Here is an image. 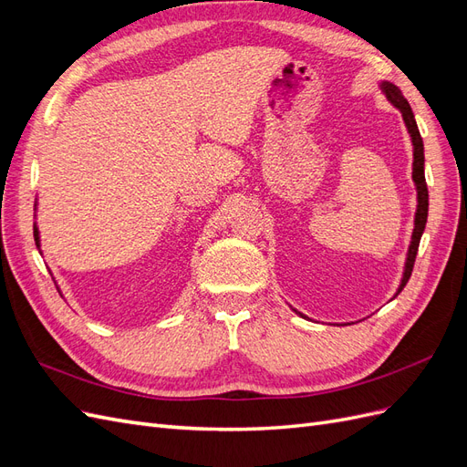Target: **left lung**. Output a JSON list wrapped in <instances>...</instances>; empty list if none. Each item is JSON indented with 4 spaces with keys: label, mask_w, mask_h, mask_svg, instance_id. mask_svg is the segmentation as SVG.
Here are the masks:
<instances>
[{
    "label": "left lung",
    "mask_w": 467,
    "mask_h": 467,
    "mask_svg": "<svg viewBox=\"0 0 467 467\" xmlns=\"http://www.w3.org/2000/svg\"><path fill=\"white\" fill-rule=\"evenodd\" d=\"M381 91L386 93L388 101L393 107H398L401 110L407 130H409V134H411V142H413V181H415V187H417V201H419L417 214H415V230H413V237H411V245H409V253H407L405 273H403V280H401L400 290H398V294H400L405 288L407 280L411 278L415 257H417L419 244H420V235H422V232H425L427 216H429V189H427V181H425V146H422V138L419 134L411 105L407 103V99L401 95V91L395 88L393 83H381ZM398 294H395V296H398Z\"/></svg>",
    "instance_id": "obj_1"
}]
</instances>
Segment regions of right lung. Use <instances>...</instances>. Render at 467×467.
<instances>
[{
	"label": "right lung",
	"instance_id": "right-lung-1",
	"mask_svg": "<svg viewBox=\"0 0 467 467\" xmlns=\"http://www.w3.org/2000/svg\"><path fill=\"white\" fill-rule=\"evenodd\" d=\"M35 242H36V245H38V230L35 228Z\"/></svg>",
	"mask_w": 467,
	"mask_h": 467
}]
</instances>
